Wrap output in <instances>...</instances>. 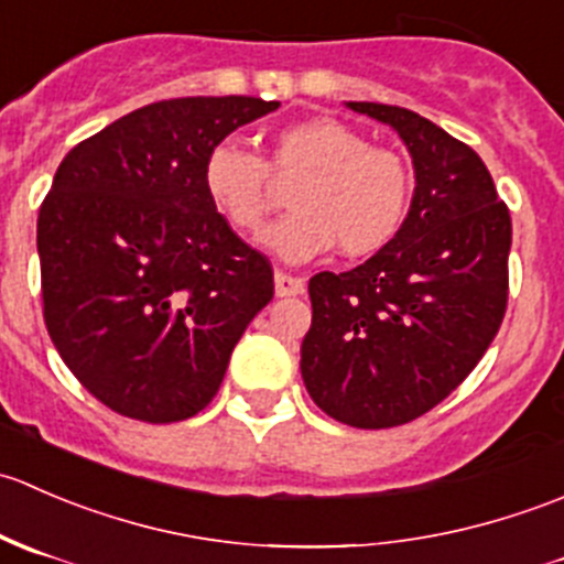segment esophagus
<instances>
[{"label": "esophagus", "mask_w": 564, "mask_h": 564, "mask_svg": "<svg viewBox=\"0 0 564 564\" xmlns=\"http://www.w3.org/2000/svg\"><path fill=\"white\" fill-rule=\"evenodd\" d=\"M305 292L303 278L286 275V272H275V294L278 297H297Z\"/></svg>", "instance_id": "obj_1"}]
</instances>
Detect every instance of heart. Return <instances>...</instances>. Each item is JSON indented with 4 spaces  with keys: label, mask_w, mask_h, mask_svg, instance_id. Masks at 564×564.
Masks as SVG:
<instances>
[{
    "label": "heart",
    "mask_w": 564,
    "mask_h": 564,
    "mask_svg": "<svg viewBox=\"0 0 564 564\" xmlns=\"http://www.w3.org/2000/svg\"><path fill=\"white\" fill-rule=\"evenodd\" d=\"M270 169L303 176L294 213L272 224L261 246L286 261H305L333 246L344 256L382 250L409 213L412 174L388 147H371L360 130L333 117L283 124L270 139ZM270 169L237 141H218L204 158L209 204L237 231L259 235L270 213Z\"/></svg>",
    "instance_id": "heart-1"
}]
</instances>
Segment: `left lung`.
<instances>
[{
	"label": "left lung",
	"mask_w": 564,
	"mask_h": 564,
	"mask_svg": "<svg viewBox=\"0 0 564 564\" xmlns=\"http://www.w3.org/2000/svg\"><path fill=\"white\" fill-rule=\"evenodd\" d=\"M346 108L401 135L414 193L398 235L366 264L311 278L300 371L324 414L392 429L445 401L491 346L508 305L513 226L471 147L409 108Z\"/></svg>",
	"instance_id": "1"
}]
</instances>
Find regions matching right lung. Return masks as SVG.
Wrapping results in <instances>:
<instances>
[{
	"label": "right lung",
	"instance_id": "right-lung-1",
	"mask_svg": "<svg viewBox=\"0 0 564 564\" xmlns=\"http://www.w3.org/2000/svg\"><path fill=\"white\" fill-rule=\"evenodd\" d=\"M275 100L176 98L135 108L56 169L37 215L43 316L73 377L144 423L218 392L272 267L209 204L204 158Z\"/></svg>",
	"mask_w": 564,
	"mask_h": 564
}]
</instances>
